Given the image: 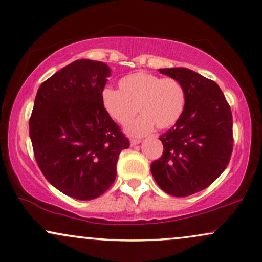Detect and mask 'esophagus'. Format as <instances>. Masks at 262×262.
<instances>
[{
    "label": "esophagus",
    "instance_id": "obj_1",
    "mask_svg": "<svg viewBox=\"0 0 262 262\" xmlns=\"http://www.w3.org/2000/svg\"><path fill=\"white\" fill-rule=\"evenodd\" d=\"M140 142H141V140H139V139H132V140H130V146L139 145Z\"/></svg>",
    "mask_w": 262,
    "mask_h": 262
}]
</instances>
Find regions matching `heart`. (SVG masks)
Segmentation results:
<instances>
[{
  "label": "heart",
  "instance_id": "obj_1",
  "mask_svg": "<svg viewBox=\"0 0 262 262\" xmlns=\"http://www.w3.org/2000/svg\"><path fill=\"white\" fill-rule=\"evenodd\" d=\"M119 89L102 90V106L121 126L129 123L139 108L142 115L127 128L132 135L148 134L154 126L167 129L179 120L185 106V91L174 78L138 71L121 78Z\"/></svg>",
  "mask_w": 262,
  "mask_h": 262
}]
</instances>
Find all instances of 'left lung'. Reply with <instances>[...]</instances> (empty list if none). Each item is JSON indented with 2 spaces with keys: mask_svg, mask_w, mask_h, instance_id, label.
Here are the masks:
<instances>
[{
  "mask_svg": "<svg viewBox=\"0 0 262 262\" xmlns=\"http://www.w3.org/2000/svg\"><path fill=\"white\" fill-rule=\"evenodd\" d=\"M185 91V106L174 126L159 136L164 152L150 165L165 192L186 197L219 178L233 152V115L220 86L185 68L159 69Z\"/></svg>",
  "mask_w": 262,
  "mask_h": 262,
  "instance_id": "obj_1",
  "label": "left lung"
}]
</instances>
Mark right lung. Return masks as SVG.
<instances>
[{"instance_id":"right-lung-1","label":"right lung","mask_w":262,"mask_h":262,"mask_svg":"<svg viewBox=\"0 0 262 262\" xmlns=\"http://www.w3.org/2000/svg\"><path fill=\"white\" fill-rule=\"evenodd\" d=\"M110 69L79 59L40 85L29 119L39 168L60 192L80 201L113 185L121 150L129 140L104 112L101 94Z\"/></svg>"}]
</instances>
